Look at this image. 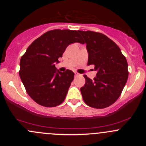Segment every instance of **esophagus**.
Instances as JSON below:
<instances>
[{"label": "esophagus", "mask_w": 146, "mask_h": 146, "mask_svg": "<svg viewBox=\"0 0 146 146\" xmlns=\"http://www.w3.org/2000/svg\"><path fill=\"white\" fill-rule=\"evenodd\" d=\"M75 76H80V74H79L78 73H77V72H75Z\"/></svg>", "instance_id": "obj_1"}]
</instances>
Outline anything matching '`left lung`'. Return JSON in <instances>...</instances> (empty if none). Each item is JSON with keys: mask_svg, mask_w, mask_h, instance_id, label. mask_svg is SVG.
Listing matches in <instances>:
<instances>
[{"mask_svg": "<svg viewBox=\"0 0 146 146\" xmlns=\"http://www.w3.org/2000/svg\"><path fill=\"white\" fill-rule=\"evenodd\" d=\"M78 32L86 44L88 65H94L98 71L94 80L84 76L85 83L80 88L82 98L90 107L105 108L117 100L126 85L127 61L118 46L106 35L92 31Z\"/></svg>", "mask_w": 146, "mask_h": 146, "instance_id": "left-lung-1", "label": "left lung"}]
</instances>
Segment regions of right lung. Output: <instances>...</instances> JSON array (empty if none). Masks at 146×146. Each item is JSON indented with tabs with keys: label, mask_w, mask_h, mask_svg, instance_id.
I'll use <instances>...</instances> for the list:
<instances>
[{
	"label": "right lung",
	"mask_w": 146,
	"mask_h": 146,
	"mask_svg": "<svg viewBox=\"0 0 146 146\" xmlns=\"http://www.w3.org/2000/svg\"><path fill=\"white\" fill-rule=\"evenodd\" d=\"M82 43L78 31L54 29L35 39L21 57L20 77L28 95L37 104L53 107L64 102L74 73L55 67L66 47Z\"/></svg>",
	"instance_id": "add662e5"
}]
</instances>
